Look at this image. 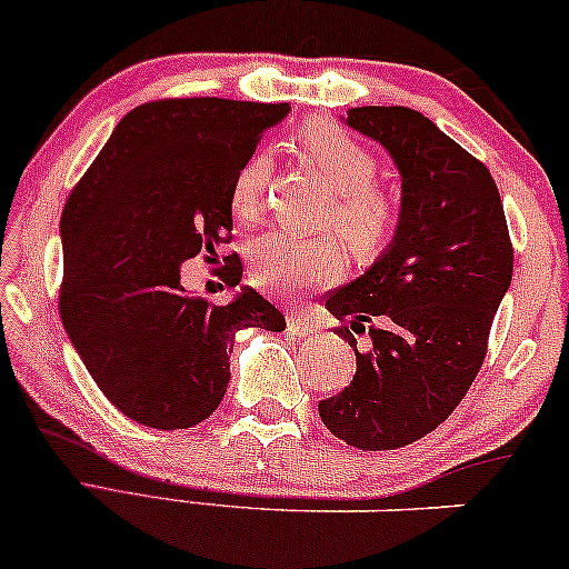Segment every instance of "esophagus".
Segmentation results:
<instances>
[{
  "label": "esophagus",
  "instance_id": "obj_1",
  "mask_svg": "<svg viewBox=\"0 0 569 569\" xmlns=\"http://www.w3.org/2000/svg\"><path fill=\"white\" fill-rule=\"evenodd\" d=\"M287 331L295 337H311L319 331V323H316L306 311L295 308V311H290V316H287Z\"/></svg>",
  "mask_w": 569,
  "mask_h": 569
}]
</instances>
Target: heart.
Wrapping results in <instances>:
<instances>
[{
  "label": "heart",
  "instance_id": "1",
  "mask_svg": "<svg viewBox=\"0 0 569 569\" xmlns=\"http://www.w3.org/2000/svg\"><path fill=\"white\" fill-rule=\"evenodd\" d=\"M298 149L337 193L331 219L345 242L360 256L379 253L395 234L400 211L395 198L373 182V153L348 130L327 122L306 124L298 132ZM267 186L269 159L258 153L238 169L232 182L230 209L240 224H253L258 219ZM339 271H342V256L329 238L274 232L256 246L253 279L263 290L295 295L331 282Z\"/></svg>",
  "mask_w": 569,
  "mask_h": 569
}]
</instances>
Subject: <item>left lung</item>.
<instances>
[{
    "instance_id": "8db88e82",
    "label": "left lung",
    "mask_w": 569,
    "mask_h": 569,
    "mask_svg": "<svg viewBox=\"0 0 569 569\" xmlns=\"http://www.w3.org/2000/svg\"><path fill=\"white\" fill-rule=\"evenodd\" d=\"M348 128L387 149L402 177L395 238L371 269L327 298L350 327V387L319 402L323 426L358 449H397L457 408L486 358L512 282V242L489 169L408 107H356ZM372 348L357 350L362 321Z\"/></svg>"
}]
</instances>
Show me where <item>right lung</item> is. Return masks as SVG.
<instances>
[{
	"instance_id": "obj_1",
	"label": "right lung",
	"mask_w": 569,
	"mask_h": 569,
	"mask_svg": "<svg viewBox=\"0 0 569 569\" xmlns=\"http://www.w3.org/2000/svg\"><path fill=\"white\" fill-rule=\"evenodd\" d=\"M287 112L213 96L140 104L64 203L59 316L96 387L136 423L198 426L227 392L234 335L284 329L253 287L213 306L180 284V267L232 232L234 174ZM240 279L230 256L224 282Z\"/></svg>"
}]
</instances>
